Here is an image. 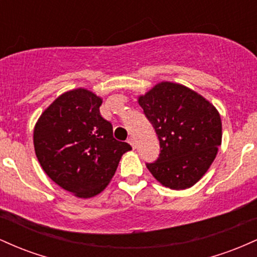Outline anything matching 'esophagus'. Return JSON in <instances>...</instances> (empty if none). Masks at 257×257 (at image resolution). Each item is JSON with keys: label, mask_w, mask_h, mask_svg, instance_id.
<instances>
[{"label": "esophagus", "mask_w": 257, "mask_h": 257, "mask_svg": "<svg viewBox=\"0 0 257 257\" xmlns=\"http://www.w3.org/2000/svg\"><path fill=\"white\" fill-rule=\"evenodd\" d=\"M128 143L129 144H131V145H132V147H133V149H137V141H135V139L134 138H129V140H128Z\"/></svg>", "instance_id": "1"}]
</instances>
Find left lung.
<instances>
[{
    "label": "left lung",
    "instance_id": "8db88e82",
    "mask_svg": "<svg viewBox=\"0 0 257 257\" xmlns=\"http://www.w3.org/2000/svg\"><path fill=\"white\" fill-rule=\"evenodd\" d=\"M159 140L161 153L147 169L159 184L186 190L203 178L216 157L222 123L216 107L180 83L163 81L138 98Z\"/></svg>",
    "mask_w": 257,
    "mask_h": 257
}]
</instances>
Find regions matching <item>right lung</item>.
I'll use <instances>...</instances> for the list:
<instances>
[{
  "label": "right lung",
  "instance_id": "right-lung-1",
  "mask_svg": "<svg viewBox=\"0 0 257 257\" xmlns=\"http://www.w3.org/2000/svg\"><path fill=\"white\" fill-rule=\"evenodd\" d=\"M102 98L85 88L65 91L42 112L34 128V147L44 173L78 198L105 190L128 143L113 138L102 118Z\"/></svg>",
  "mask_w": 257,
  "mask_h": 257
}]
</instances>
